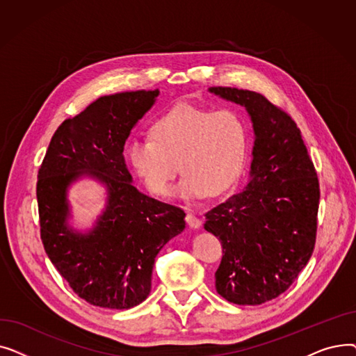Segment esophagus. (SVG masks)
Returning a JSON list of instances; mask_svg holds the SVG:
<instances>
[{"mask_svg": "<svg viewBox=\"0 0 356 356\" xmlns=\"http://www.w3.org/2000/svg\"><path fill=\"white\" fill-rule=\"evenodd\" d=\"M186 222H188V225L193 229L200 228V219L192 211H188V213H186Z\"/></svg>", "mask_w": 356, "mask_h": 356, "instance_id": "obj_1", "label": "esophagus"}]
</instances>
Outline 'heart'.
I'll use <instances>...</instances> for the list:
<instances>
[{
    "label": "heart",
    "instance_id": "obj_1",
    "mask_svg": "<svg viewBox=\"0 0 356 356\" xmlns=\"http://www.w3.org/2000/svg\"><path fill=\"white\" fill-rule=\"evenodd\" d=\"M149 140H136L127 160L149 193H173L177 163L183 176L177 192L183 199H200L227 191L244 167L248 129L238 112L177 104L148 129Z\"/></svg>",
    "mask_w": 356,
    "mask_h": 356
}]
</instances>
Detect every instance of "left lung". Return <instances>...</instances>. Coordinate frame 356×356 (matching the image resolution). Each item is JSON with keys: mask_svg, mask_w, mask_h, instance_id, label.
Listing matches in <instances>:
<instances>
[{"mask_svg": "<svg viewBox=\"0 0 356 356\" xmlns=\"http://www.w3.org/2000/svg\"><path fill=\"white\" fill-rule=\"evenodd\" d=\"M209 92L245 106L255 136L244 189L204 213V229L223 248L215 287L234 305H263L293 284L313 254L319 180L287 112L252 90Z\"/></svg>", "mask_w": 356, "mask_h": 356, "instance_id": "obj_1", "label": "left lung"}]
</instances>
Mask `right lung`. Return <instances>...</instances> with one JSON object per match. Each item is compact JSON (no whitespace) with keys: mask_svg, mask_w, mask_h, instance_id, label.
I'll use <instances>...</instances> for the list:
<instances>
[{"mask_svg":"<svg viewBox=\"0 0 356 356\" xmlns=\"http://www.w3.org/2000/svg\"><path fill=\"white\" fill-rule=\"evenodd\" d=\"M159 97L156 90L101 97L56 129L37 175L40 236L51 264L89 305L124 310L152 290L154 259L184 229V211L133 186L124 145ZM107 189V204L88 233L68 227L67 189L84 177Z\"/></svg>","mask_w":356,"mask_h":356,"instance_id":"add662e5","label":"right lung"}]
</instances>
